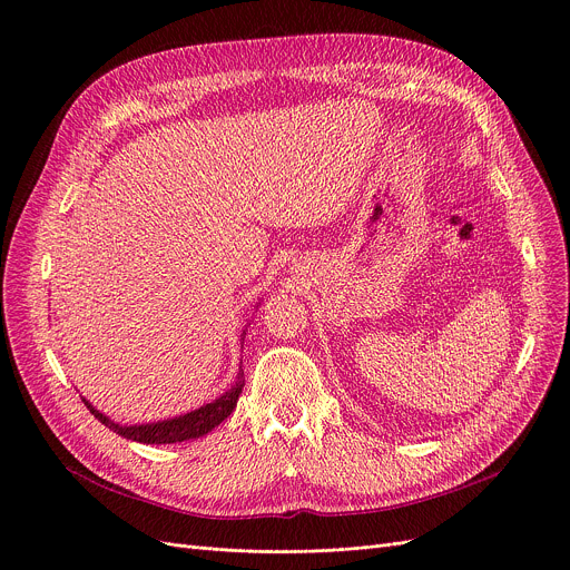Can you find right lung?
I'll list each match as a JSON object with an SVG mask.
<instances>
[{"instance_id": "right-lung-1", "label": "right lung", "mask_w": 570, "mask_h": 570, "mask_svg": "<svg viewBox=\"0 0 570 570\" xmlns=\"http://www.w3.org/2000/svg\"><path fill=\"white\" fill-rule=\"evenodd\" d=\"M244 385H246V377H244V371L239 368L237 381L233 383V387L224 396H219L217 401H213V403H208V405H204L195 412H189L185 416H176V419H167V421H158V423H147V425H129V428L109 421L87 399H82V403L105 428L114 430L122 439H129V441H136V443H147V445H165V443L193 441V439H199V436H206L208 432H213L222 421H226L233 414Z\"/></svg>"}]
</instances>
